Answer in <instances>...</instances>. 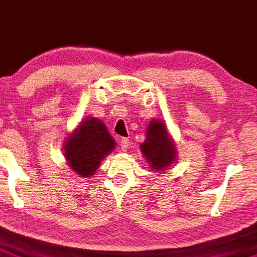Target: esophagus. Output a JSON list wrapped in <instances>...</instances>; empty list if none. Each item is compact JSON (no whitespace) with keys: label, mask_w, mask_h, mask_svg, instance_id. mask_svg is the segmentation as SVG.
I'll return each instance as SVG.
<instances>
[{"label":"esophagus","mask_w":257,"mask_h":257,"mask_svg":"<svg viewBox=\"0 0 257 257\" xmlns=\"http://www.w3.org/2000/svg\"><path fill=\"white\" fill-rule=\"evenodd\" d=\"M130 145H131V143H130L128 139H121V142H120L121 151H126V150H128Z\"/></svg>","instance_id":"obj_1"}]
</instances>
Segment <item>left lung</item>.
<instances>
[{
  "label": "left lung",
  "mask_w": 257,
  "mask_h": 257,
  "mask_svg": "<svg viewBox=\"0 0 257 257\" xmlns=\"http://www.w3.org/2000/svg\"><path fill=\"white\" fill-rule=\"evenodd\" d=\"M146 136V141L141 145V151L152 169L163 170L169 167L176 152L164 123L159 120L151 121Z\"/></svg>",
  "instance_id": "8db88e82"
}]
</instances>
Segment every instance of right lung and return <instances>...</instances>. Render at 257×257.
<instances>
[{
  "label": "right lung",
  "mask_w": 257,
  "mask_h": 257,
  "mask_svg": "<svg viewBox=\"0 0 257 257\" xmlns=\"http://www.w3.org/2000/svg\"><path fill=\"white\" fill-rule=\"evenodd\" d=\"M115 147L105 125L98 118H85L67 140L65 157L78 175L90 176Z\"/></svg>",
  "instance_id": "right-lung-1"
}]
</instances>
